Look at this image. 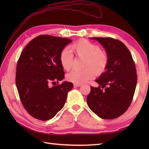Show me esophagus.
<instances>
[{
  "label": "esophagus",
  "instance_id": "1",
  "mask_svg": "<svg viewBox=\"0 0 149 149\" xmlns=\"http://www.w3.org/2000/svg\"><path fill=\"white\" fill-rule=\"evenodd\" d=\"M74 86H82V84H77V83H74Z\"/></svg>",
  "mask_w": 149,
  "mask_h": 149
}]
</instances>
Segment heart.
<instances>
[{
  "instance_id": "1",
  "label": "heart",
  "mask_w": 149,
  "mask_h": 149,
  "mask_svg": "<svg viewBox=\"0 0 149 149\" xmlns=\"http://www.w3.org/2000/svg\"><path fill=\"white\" fill-rule=\"evenodd\" d=\"M78 57L85 58L83 70H72L66 75L67 80L77 84H83L93 79L96 73L100 74L105 70L108 63L107 54L100 50V47L86 40H81L72 47ZM59 61L62 68L69 70L73 64V54L68 48L63 49L59 54Z\"/></svg>"
}]
</instances>
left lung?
<instances>
[{
	"label": "left lung",
	"mask_w": 149,
	"mask_h": 149,
	"mask_svg": "<svg viewBox=\"0 0 149 149\" xmlns=\"http://www.w3.org/2000/svg\"><path fill=\"white\" fill-rule=\"evenodd\" d=\"M90 39L102 45L108 63L106 71L95 80L99 86H91L86 99L88 105L101 118H118L127 111L134 96L137 84L135 64L129 49L120 41L111 38Z\"/></svg>",
	"instance_id": "obj_1"
}]
</instances>
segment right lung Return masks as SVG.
Returning <instances> with one entry per match:
<instances>
[{"instance_id":"obj_1","label":"right lung","mask_w":149,"mask_h":149,"mask_svg":"<svg viewBox=\"0 0 149 149\" xmlns=\"http://www.w3.org/2000/svg\"><path fill=\"white\" fill-rule=\"evenodd\" d=\"M72 42L68 38L40 35L33 39L22 52L17 63L16 85L25 109L40 120L52 118L64 106L70 82L50 87L64 78L59 54Z\"/></svg>"}]
</instances>
